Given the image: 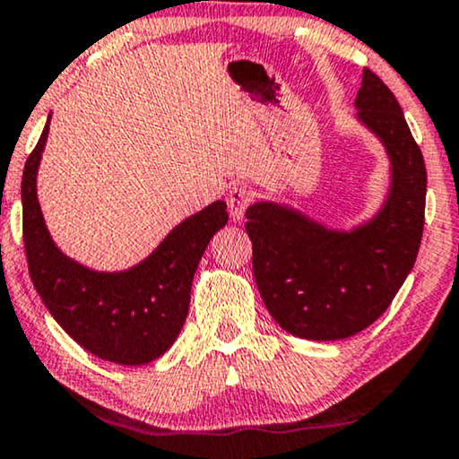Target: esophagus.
Returning <instances> with one entry per match:
<instances>
[{
    "mask_svg": "<svg viewBox=\"0 0 459 459\" xmlns=\"http://www.w3.org/2000/svg\"><path fill=\"white\" fill-rule=\"evenodd\" d=\"M225 200H228V211L231 219H234V221H240L244 217V211H247L248 204L253 203V194H250L247 187H231Z\"/></svg>",
    "mask_w": 459,
    "mask_h": 459,
    "instance_id": "34e87169",
    "label": "esophagus"
}]
</instances>
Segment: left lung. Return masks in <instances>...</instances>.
Returning <instances> with one entry per match:
<instances>
[{
  "label": "left lung",
  "instance_id": "obj_1",
  "mask_svg": "<svg viewBox=\"0 0 459 459\" xmlns=\"http://www.w3.org/2000/svg\"><path fill=\"white\" fill-rule=\"evenodd\" d=\"M355 110L388 159V187L374 215L332 228L278 200L247 211L263 303L281 328L307 341H342L374 324L410 275L422 240L426 167L403 110L372 71H363Z\"/></svg>",
  "mask_w": 459,
  "mask_h": 459
}]
</instances>
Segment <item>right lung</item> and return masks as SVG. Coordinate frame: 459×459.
<instances>
[{
  "mask_svg": "<svg viewBox=\"0 0 459 459\" xmlns=\"http://www.w3.org/2000/svg\"><path fill=\"white\" fill-rule=\"evenodd\" d=\"M49 118L22 173V236L29 273L60 328L91 355L118 366H143L165 355L184 328L192 280L211 238L228 223L215 200L186 217L135 265L98 272L62 253L37 198V173Z\"/></svg>",
  "mask_w": 459,
  "mask_h": 459,
  "instance_id": "obj_1",
  "label": "right lung"
}]
</instances>
